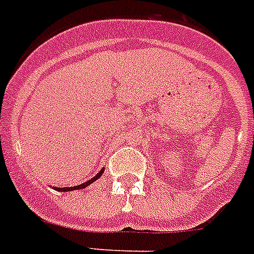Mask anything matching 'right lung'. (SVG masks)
<instances>
[{
	"label": "right lung",
	"instance_id": "1",
	"mask_svg": "<svg viewBox=\"0 0 254 254\" xmlns=\"http://www.w3.org/2000/svg\"><path fill=\"white\" fill-rule=\"evenodd\" d=\"M104 170L105 169L103 167V169L100 170L99 173L96 174L95 177H92L91 179H88L87 182H84V183H81V185H79V186H73V187H54V189L58 190L59 192H68V191H75V190H83V189H85V187H88L89 185H92L93 182L97 181V179H99V178L103 175Z\"/></svg>",
	"mask_w": 254,
	"mask_h": 254
}]
</instances>
